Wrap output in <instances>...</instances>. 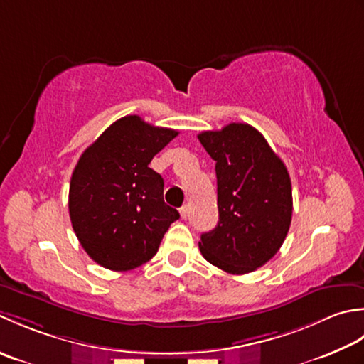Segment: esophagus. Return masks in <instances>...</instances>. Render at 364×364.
<instances>
[{
    "instance_id": "1",
    "label": "esophagus",
    "mask_w": 364,
    "mask_h": 364,
    "mask_svg": "<svg viewBox=\"0 0 364 364\" xmlns=\"http://www.w3.org/2000/svg\"><path fill=\"white\" fill-rule=\"evenodd\" d=\"M181 217L183 220H187V217H188V205H182L181 207Z\"/></svg>"
}]
</instances>
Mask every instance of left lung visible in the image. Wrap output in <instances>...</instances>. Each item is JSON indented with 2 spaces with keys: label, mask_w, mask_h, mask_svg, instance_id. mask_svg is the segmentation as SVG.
Returning <instances> with one entry per match:
<instances>
[{
  "label": "left lung",
  "mask_w": 364,
  "mask_h": 364,
  "mask_svg": "<svg viewBox=\"0 0 364 364\" xmlns=\"http://www.w3.org/2000/svg\"><path fill=\"white\" fill-rule=\"evenodd\" d=\"M215 160L218 225L204 232L205 261L245 275L278 253L292 220V187L284 163L248 124L232 122L198 135Z\"/></svg>",
  "instance_id": "obj_1"
}]
</instances>
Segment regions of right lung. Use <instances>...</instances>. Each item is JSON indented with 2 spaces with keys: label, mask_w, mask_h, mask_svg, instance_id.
<instances>
[{
  "label": "right lung",
  "mask_w": 364,
  "mask_h": 364,
  "mask_svg": "<svg viewBox=\"0 0 364 364\" xmlns=\"http://www.w3.org/2000/svg\"><path fill=\"white\" fill-rule=\"evenodd\" d=\"M179 132L139 116L113 122L81 154L72 173L69 213L81 247L108 270L151 261L179 212L163 201V179L149 168Z\"/></svg>",
  "instance_id": "add662e5"
}]
</instances>
